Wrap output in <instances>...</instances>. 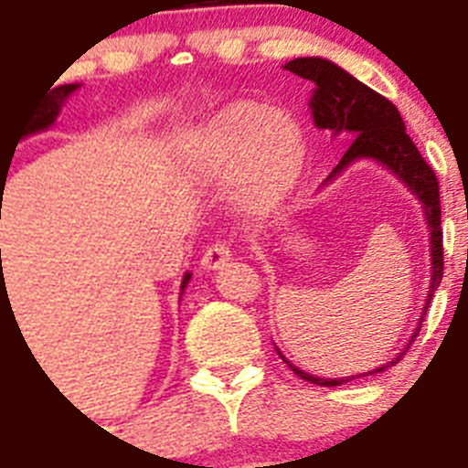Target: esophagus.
<instances>
[{
    "label": "esophagus",
    "instance_id": "esophagus-1",
    "mask_svg": "<svg viewBox=\"0 0 468 468\" xmlns=\"http://www.w3.org/2000/svg\"><path fill=\"white\" fill-rule=\"evenodd\" d=\"M228 260H230V247H228V242H216V245L207 247V252L201 257V264H204V269H218Z\"/></svg>",
    "mask_w": 468,
    "mask_h": 468
}]
</instances>
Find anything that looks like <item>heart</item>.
I'll list each match as a JSON object with an SVG mask.
<instances>
[{
	"label": "heart",
	"instance_id": "b5f03b06",
	"mask_svg": "<svg viewBox=\"0 0 468 468\" xmlns=\"http://www.w3.org/2000/svg\"><path fill=\"white\" fill-rule=\"evenodd\" d=\"M199 168L208 177L238 175L240 204L250 214H264L283 199L298 177L305 139L283 110L233 105L201 134Z\"/></svg>",
	"mask_w": 468,
	"mask_h": 468
}]
</instances>
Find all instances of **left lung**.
I'll return each mask as SVG.
<instances>
[{"label": "left lung", "instance_id": "obj_1", "mask_svg": "<svg viewBox=\"0 0 468 468\" xmlns=\"http://www.w3.org/2000/svg\"><path fill=\"white\" fill-rule=\"evenodd\" d=\"M283 69L293 71V74L303 76L307 81L314 83L313 98H310V108H313L314 124L320 129H329L332 134H344L346 139H351L346 154L341 155L339 165L332 170V175L326 180H332L334 175H339L346 165H351L353 161L360 158H372V161L382 163L387 170H392L399 180L404 182L406 187L411 189L416 199L423 204L425 223H428V235H431V261H432V276H431V291L425 298L423 322L431 300L438 291L440 281H442V226H440V187L438 177L432 173V168L423 161V155L411 142V136L406 134L404 120L399 115V110L394 102L387 101L385 96H379L378 90L367 89L366 83H360L356 76H351L346 69L336 67L329 59L322 57H298L283 67ZM420 332V324L416 326L411 341H416ZM411 346V344H409ZM406 346V348H409ZM406 356V351L401 353ZM397 356L389 360L387 366L375 367V370L366 372V375H375L382 372L385 367L394 366ZM283 358V356H281ZM286 360V358H283ZM288 363V360H286ZM291 366V363H288ZM291 370L298 378L313 382V385L322 387H339L348 382V378H336V379H324L307 375L305 370H298L291 366ZM360 378V375H356Z\"/></svg>", "mask_w": 468, "mask_h": 468}]
</instances>
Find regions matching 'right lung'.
<instances>
[{
	"mask_svg": "<svg viewBox=\"0 0 468 468\" xmlns=\"http://www.w3.org/2000/svg\"><path fill=\"white\" fill-rule=\"evenodd\" d=\"M55 86V83H52ZM79 89V83H62V86H55V89H48V93L43 96V101L37 102L36 110L28 115V122L24 124V129H21V136H28V134H36V132H43V129L52 127V122L57 120V115H59V110H62L64 101L74 93V90ZM18 136V139H21ZM18 144V142H16ZM4 182V177H2ZM189 279H192V273H185V279H182V291H185V286L189 283Z\"/></svg>",
	"mask_w": 468,
	"mask_h": 468,
	"instance_id": "1",
	"label": "right lung"
}]
</instances>
